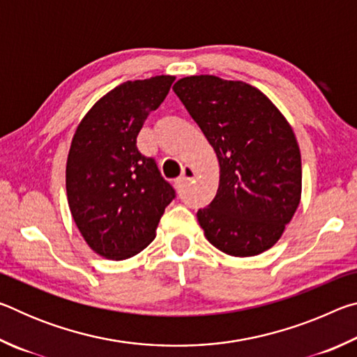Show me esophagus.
<instances>
[{
  "label": "esophagus",
  "mask_w": 357,
  "mask_h": 357,
  "mask_svg": "<svg viewBox=\"0 0 357 357\" xmlns=\"http://www.w3.org/2000/svg\"><path fill=\"white\" fill-rule=\"evenodd\" d=\"M193 178H195V170H193L192 167H184L181 176L176 179V185H183L185 183H189V181H192Z\"/></svg>",
  "instance_id": "obj_1"
}]
</instances>
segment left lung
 Here are the masks:
<instances>
[{
  "mask_svg": "<svg viewBox=\"0 0 357 357\" xmlns=\"http://www.w3.org/2000/svg\"><path fill=\"white\" fill-rule=\"evenodd\" d=\"M173 91L219 160V189L197 213L204 236L231 257L271 249L301 202V151L291 126L268 96L245 82L190 75Z\"/></svg>",
  "mask_w": 357,
  "mask_h": 357,
  "instance_id": "obj_1",
  "label": "left lung"
}]
</instances>
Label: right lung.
<instances>
[{"mask_svg":"<svg viewBox=\"0 0 357 357\" xmlns=\"http://www.w3.org/2000/svg\"><path fill=\"white\" fill-rule=\"evenodd\" d=\"M173 75L124 82L77 126L66 164V192L78 231L98 255L126 259L155 238L174 198L155 162L137 149L144 119L164 102Z\"/></svg>","mask_w":357,"mask_h":357,"instance_id":"obj_1","label":"right lung"}]
</instances>
